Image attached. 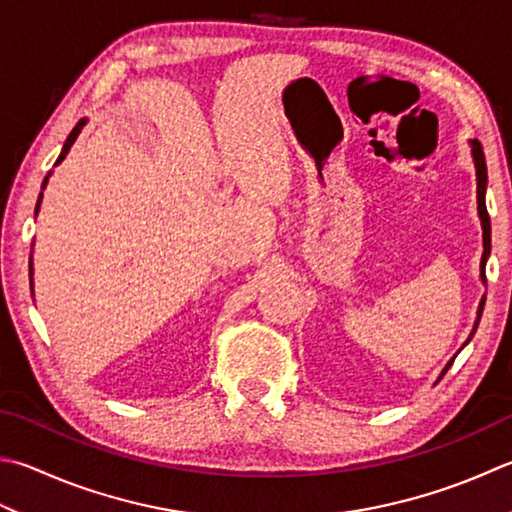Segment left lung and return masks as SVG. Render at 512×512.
<instances>
[{"label":"left lung","instance_id":"left-lung-1","mask_svg":"<svg viewBox=\"0 0 512 512\" xmlns=\"http://www.w3.org/2000/svg\"><path fill=\"white\" fill-rule=\"evenodd\" d=\"M472 158H475V167H477V207H479L481 227H484V256H481V278H484V281H486V258H488V254H490V216H488V209H486V198H484V194H486L488 176H486L484 149H481V144H479L477 140H472ZM484 303H486V298H481L475 330H477V325H479L481 312H484ZM475 330H472V334H475ZM472 334H470V339H472ZM450 365H452V361L446 365V370H443V374L448 372Z\"/></svg>","mask_w":512,"mask_h":512}]
</instances>
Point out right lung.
Masks as SVG:
<instances>
[{
  "label": "right lung",
  "mask_w": 512,
  "mask_h": 512,
  "mask_svg": "<svg viewBox=\"0 0 512 512\" xmlns=\"http://www.w3.org/2000/svg\"><path fill=\"white\" fill-rule=\"evenodd\" d=\"M84 122H86V120H80V122L75 124V129L69 133V138H66V142H64V149H62L60 158H57L55 165H60V162L66 158V153L71 151V144L75 142V138H77V136H80V131H82V127H84ZM44 185H46V178H44ZM44 185H42V187H44ZM40 200H42V194H40ZM40 200H37V205H35V214H37V211H40Z\"/></svg>",
  "instance_id": "1"
}]
</instances>
